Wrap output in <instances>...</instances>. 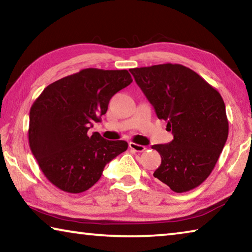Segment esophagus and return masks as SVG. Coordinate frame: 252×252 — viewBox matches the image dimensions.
<instances>
[{"mask_svg":"<svg viewBox=\"0 0 252 252\" xmlns=\"http://www.w3.org/2000/svg\"><path fill=\"white\" fill-rule=\"evenodd\" d=\"M129 147H130L131 150H133L135 152H143L147 149L144 146H141V144H136L134 142H130Z\"/></svg>","mask_w":252,"mask_h":252,"instance_id":"obj_1","label":"esophagus"}]
</instances>
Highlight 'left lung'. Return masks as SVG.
Wrapping results in <instances>:
<instances>
[{"label":"left lung","mask_w":252,"mask_h":252,"mask_svg":"<svg viewBox=\"0 0 252 252\" xmlns=\"http://www.w3.org/2000/svg\"><path fill=\"white\" fill-rule=\"evenodd\" d=\"M136 84L167 121L173 140L155 144L161 164L153 176L174 192H187L210 176L227 141L229 123L220 93L181 64L130 69Z\"/></svg>","instance_id":"8db88e82"}]
</instances>
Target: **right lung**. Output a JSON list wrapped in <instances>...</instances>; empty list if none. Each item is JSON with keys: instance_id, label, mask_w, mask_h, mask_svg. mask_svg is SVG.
<instances>
[{"instance_id": "add662e5", "label": "right lung", "mask_w": 252, "mask_h": 252, "mask_svg": "<svg viewBox=\"0 0 252 252\" xmlns=\"http://www.w3.org/2000/svg\"><path fill=\"white\" fill-rule=\"evenodd\" d=\"M132 82L126 70L90 67L46 87L30 110L29 143L46 179L59 189L80 193L99 181L111 160L127 149L122 140L89 134L110 99Z\"/></svg>"}]
</instances>
